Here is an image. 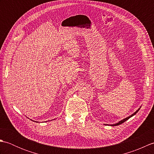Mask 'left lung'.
Returning a JSON list of instances; mask_svg holds the SVG:
<instances>
[{
    "label": "left lung",
    "instance_id": "8db88e82",
    "mask_svg": "<svg viewBox=\"0 0 154 154\" xmlns=\"http://www.w3.org/2000/svg\"><path fill=\"white\" fill-rule=\"evenodd\" d=\"M140 108H141V106H140V108H139V109H138V110H137L136 111V112H134V113H133L132 114V115H130V116H129L128 117H127V118H126V119H124L123 120H120V121H119V122H117V123H116V124H110V126H118V125H120V124H122V123H124V122H126V120H128L129 119H130V118H131V117H132L133 116H134L135 115V114L137 113V112H138V111H139V110L140 109ZM106 125H109V124H106Z\"/></svg>",
    "mask_w": 154,
    "mask_h": 154
}]
</instances>
